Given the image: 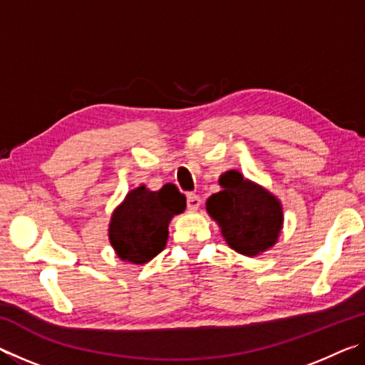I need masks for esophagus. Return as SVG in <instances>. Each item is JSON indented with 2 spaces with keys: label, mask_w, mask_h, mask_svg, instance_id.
Returning <instances> with one entry per match:
<instances>
[{
  "label": "esophagus",
  "mask_w": 365,
  "mask_h": 365,
  "mask_svg": "<svg viewBox=\"0 0 365 365\" xmlns=\"http://www.w3.org/2000/svg\"><path fill=\"white\" fill-rule=\"evenodd\" d=\"M187 206L190 211H197L201 206V197L195 193H188L187 195Z\"/></svg>",
  "instance_id": "34e87169"
}]
</instances>
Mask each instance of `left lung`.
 <instances>
[{
    "instance_id": "1",
    "label": "left lung",
    "mask_w": 365,
    "mask_h": 365,
    "mask_svg": "<svg viewBox=\"0 0 365 365\" xmlns=\"http://www.w3.org/2000/svg\"><path fill=\"white\" fill-rule=\"evenodd\" d=\"M219 185L222 190L207 197L206 211L217 222L227 245L248 257L274 248L283 228L279 197L238 170L222 174Z\"/></svg>"
}]
</instances>
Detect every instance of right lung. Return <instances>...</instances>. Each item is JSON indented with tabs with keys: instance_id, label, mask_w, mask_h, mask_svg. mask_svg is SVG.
Masks as SVG:
<instances>
[{
	"instance_id": "obj_1",
	"label": "right lung",
	"mask_w": 365,
	"mask_h": 365,
	"mask_svg": "<svg viewBox=\"0 0 365 365\" xmlns=\"http://www.w3.org/2000/svg\"><path fill=\"white\" fill-rule=\"evenodd\" d=\"M187 207V197L168 183L158 191L146 185L128 191L110 215L108 237L117 257L143 265L165 248L169 224Z\"/></svg>"
}]
</instances>
